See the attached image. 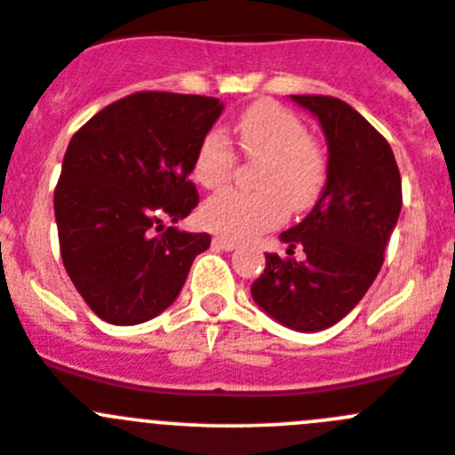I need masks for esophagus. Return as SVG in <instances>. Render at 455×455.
Instances as JSON below:
<instances>
[{
	"label": "esophagus",
	"mask_w": 455,
	"mask_h": 455,
	"mask_svg": "<svg viewBox=\"0 0 455 455\" xmlns=\"http://www.w3.org/2000/svg\"><path fill=\"white\" fill-rule=\"evenodd\" d=\"M212 243L220 250H235L236 248V241L235 239H228V236H214Z\"/></svg>",
	"instance_id": "1"
}]
</instances>
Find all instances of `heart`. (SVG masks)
Returning <instances> with one entry per match:
<instances>
[{"label":"heart","instance_id":"obj_1","mask_svg":"<svg viewBox=\"0 0 455 455\" xmlns=\"http://www.w3.org/2000/svg\"><path fill=\"white\" fill-rule=\"evenodd\" d=\"M236 141L248 160L261 162L255 173L259 191L228 189L200 210V220L225 236H252L293 214L311 210L327 185V156L295 112L273 101L250 106L236 122ZM236 166V151L219 128L196 148L194 178L205 189H220Z\"/></svg>","mask_w":455,"mask_h":455}]
</instances>
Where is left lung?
Wrapping results in <instances>:
<instances>
[{
	"label": "left lung",
	"mask_w": 455,
	"mask_h": 455,
	"mask_svg": "<svg viewBox=\"0 0 455 455\" xmlns=\"http://www.w3.org/2000/svg\"><path fill=\"white\" fill-rule=\"evenodd\" d=\"M327 137V185L311 214L279 239L250 286L261 309L295 331H320L361 302L402 212V176L386 137L340 99L293 94ZM303 250L294 257V248Z\"/></svg>",
	"instance_id": "obj_1"
}]
</instances>
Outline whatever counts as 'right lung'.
Here are the masks:
<instances>
[{"label":"right lung","mask_w":455,"mask_h":455,"mask_svg":"<svg viewBox=\"0 0 455 455\" xmlns=\"http://www.w3.org/2000/svg\"><path fill=\"white\" fill-rule=\"evenodd\" d=\"M223 112L214 97L135 92L74 132L53 191L67 275L110 324L156 318L178 298L207 232L178 223L198 205L196 148Z\"/></svg>","instance_id":"1"}]
</instances>
